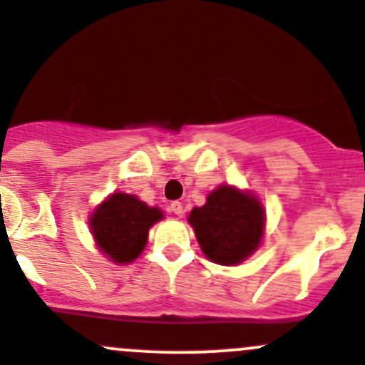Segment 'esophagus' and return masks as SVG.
I'll use <instances>...</instances> for the list:
<instances>
[{"instance_id":"34e87169","label":"esophagus","mask_w":365,"mask_h":365,"mask_svg":"<svg viewBox=\"0 0 365 365\" xmlns=\"http://www.w3.org/2000/svg\"><path fill=\"white\" fill-rule=\"evenodd\" d=\"M169 210H171L175 215H182L183 213V205L180 203V201H173L171 205H169Z\"/></svg>"}]
</instances>
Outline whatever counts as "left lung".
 <instances>
[{"label":"left lung","instance_id":"1","mask_svg":"<svg viewBox=\"0 0 365 365\" xmlns=\"http://www.w3.org/2000/svg\"><path fill=\"white\" fill-rule=\"evenodd\" d=\"M189 224L210 261L233 267L259 247L264 233V210L247 190L220 185L208 194L203 206L192 208Z\"/></svg>","mask_w":365,"mask_h":365}]
</instances>
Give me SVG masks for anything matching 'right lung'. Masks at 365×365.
<instances>
[{
	"mask_svg": "<svg viewBox=\"0 0 365 365\" xmlns=\"http://www.w3.org/2000/svg\"><path fill=\"white\" fill-rule=\"evenodd\" d=\"M164 219L155 206H148L132 194L114 192L93 210L91 235L97 247L113 263H132L148 244V231Z\"/></svg>",
	"mask_w": 365,
	"mask_h": 365,
	"instance_id": "1",
	"label": "right lung"
}]
</instances>
